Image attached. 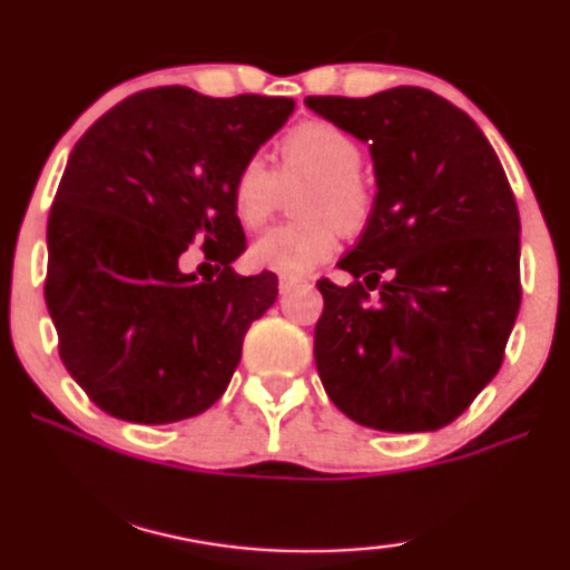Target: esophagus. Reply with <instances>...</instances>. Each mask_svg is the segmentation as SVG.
Segmentation results:
<instances>
[{
	"label": "esophagus",
	"instance_id": "34e87169",
	"mask_svg": "<svg viewBox=\"0 0 570 570\" xmlns=\"http://www.w3.org/2000/svg\"><path fill=\"white\" fill-rule=\"evenodd\" d=\"M301 285V279H293V277H283L279 279V293H291V291H295V287Z\"/></svg>",
	"mask_w": 570,
	"mask_h": 570
}]
</instances>
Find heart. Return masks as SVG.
<instances>
[{"label": "heart", "mask_w": 570, "mask_h": 570, "mask_svg": "<svg viewBox=\"0 0 570 570\" xmlns=\"http://www.w3.org/2000/svg\"><path fill=\"white\" fill-rule=\"evenodd\" d=\"M364 146L337 122L303 120L277 144V165L248 157L233 177V212L246 230H262L293 198L298 219L279 225L250 246L258 269L303 277L335 254L340 233H361L374 212V186L361 167Z\"/></svg>", "instance_id": "heart-1"}]
</instances>
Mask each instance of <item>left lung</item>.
Here are the masks:
<instances>
[{
  "label": "left lung",
  "instance_id": "left-lung-1",
  "mask_svg": "<svg viewBox=\"0 0 570 570\" xmlns=\"http://www.w3.org/2000/svg\"><path fill=\"white\" fill-rule=\"evenodd\" d=\"M306 107L368 140L376 175L372 219L337 264L353 283H316L324 390L361 426L440 430L498 374L519 316L511 183L476 122L426 88Z\"/></svg>",
  "mask_w": 570,
  "mask_h": 570
}]
</instances>
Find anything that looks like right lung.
I'll return each instance as SVG.
<instances>
[{"label":"right lung","instance_id":"right-lung-1","mask_svg":"<svg viewBox=\"0 0 570 570\" xmlns=\"http://www.w3.org/2000/svg\"><path fill=\"white\" fill-rule=\"evenodd\" d=\"M293 109L159 86L80 136L49 212L43 298L65 368L109 416L173 424L230 384L250 322L277 298V275L230 267L246 250L233 177ZM196 239L218 269L204 284L176 264Z\"/></svg>","mask_w":570,"mask_h":570}]
</instances>
